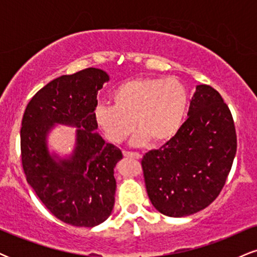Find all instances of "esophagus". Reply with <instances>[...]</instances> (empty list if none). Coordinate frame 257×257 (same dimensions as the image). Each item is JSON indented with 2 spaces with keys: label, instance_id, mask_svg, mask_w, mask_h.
I'll return each instance as SVG.
<instances>
[{
  "label": "esophagus",
  "instance_id": "34e87169",
  "mask_svg": "<svg viewBox=\"0 0 257 257\" xmlns=\"http://www.w3.org/2000/svg\"><path fill=\"white\" fill-rule=\"evenodd\" d=\"M123 156L128 158H135V159H140L141 155L138 152H129V151H123Z\"/></svg>",
  "mask_w": 257,
  "mask_h": 257
}]
</instances>
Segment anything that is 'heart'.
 I'll use <instances>...</instances> for the list:
<instances>
[{"label": "heart", "instance_id": "obj_1", "mask_svg": "<svg viewBox=\"0 0 257 257\" xmlns=\"http://www.w3.org/2000/svg\"><path fill=\"white\" fill-rule=\"evenodd\" d=\"M113 105H99L96 123L112 143H120L135 128V145L163 144L175 137L188 110V91L179 81L146 77L126 81L112 94Z\"/></svg>", "mask_w": 257, "mask_h": 257}]
</instances>
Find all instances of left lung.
Returning a JSON list of instances; mask_svg holds the SVG:
<instances>
[{"mask_svg":"<svg viewBox=\"0 0 257 257\" xmlns=\"http://www.w3.org/2000/svg\"><path fill=\"white\" fill-rule=\"evenodd\" d=\"M175 137L144 156L146 191L159 213L182 217L213 203L225 185L237 152L231 111L210 85H197Z\"/></svg>","mask_w":257,"mask_h":257,"instance_id":"8db88e82","label":"left lung"}]
</instances>
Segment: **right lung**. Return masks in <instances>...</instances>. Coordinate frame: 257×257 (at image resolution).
Segmentation results:
<instances>
[{"mask_svg": "<svg viewBox=\"0 0 257 257\" xmlns=\"http://www.w3.org/2000/svg\"><path fill=\"white\" fill-rule=\"evenodd\" d=\"M110 77L89 67L53 79L32 96L20 129L23 169L41 202L65 223L98 226L114 205L113 169L123 158L118 147L105 143L94 117L98 91ZM55 124L75 126L73 155L49 152L46 138Z\"/></svg>", "mask_w": 257, "mask_h": 257, "instance_id": "right-lung-1", "label": "right lung"}]
</instances>
